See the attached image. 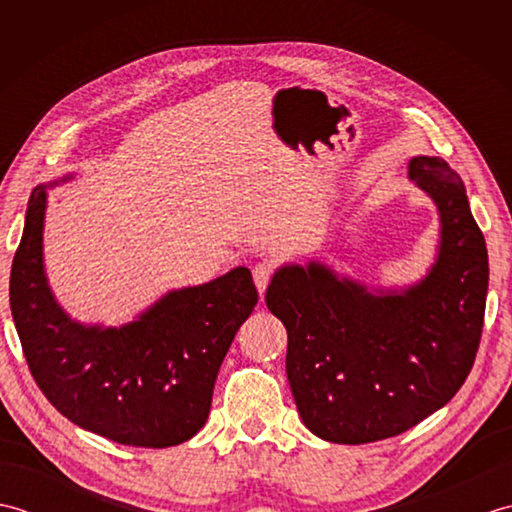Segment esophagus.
Listing matches in <instances>:
<instances>
[{"label":"esophagus","mask_w":512,"mask_h":512,"mask_svg":"<svg viewBox=\"0 0 512 512\" xmlns=\"http://www.w3.org/2000/svg\"><path fill=\"white\" fill-rule=\"evenodd\" d=\"M270 277H273V268H270V264H257L253 268V281H255V286H257L259 295H262V297H264V292L270 284Z\"/></svg>","instance_id":"esophagus-1"}]
</instances>
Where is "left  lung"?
Returning a JSON list of instances; mask_svg holds the SVG:
<instances>
[{
  "instance_id": "1",
  "label": "left lung",
  "mask_w": 512,
  "mask_h": 512,
  "mask_svg": "<svg viewBox=\"0 0 512 512\" xmlns=\"http://www.w3.org/2000/svg\"><path fill=\"white\" fill-rule=\"evenodd\" d=\"M436 204L427 275L383 288L310 259L284 264L266 306L286 325V374L303 424L321 440L365 444L416 427L458 394L480 345L488 253L464 182L438 156L409 160Z\"/></svg>"
}]
</instances>
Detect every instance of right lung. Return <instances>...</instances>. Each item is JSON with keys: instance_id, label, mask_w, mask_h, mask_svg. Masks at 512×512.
Listing matches in <instances>:
<instances>
[{"instance_id": "right-lung-1", "label": "right lung", "mask_w": 512, "mask_h": 512, "mask_svg": "<svg viewBox=\"0 0 512 512\" xmlns=\"http://www.w3.org/2000/svg\"><path fill=\"white\" fill-rule=\"evenodd\" d=\"M57 184L32 191L10 270V310L30 374L59 413L96 436L149 449L187 442L209 418L217 372L257 306L250 270L169 290L123 325L76 321L43 264L48 189Z\"/></svg>"}]
</instances>
